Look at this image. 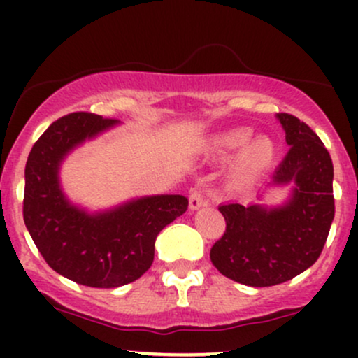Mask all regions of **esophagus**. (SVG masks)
Wrapping results in <instances>:
<instances>
[{"label":"esophagus","mask_w":358,"mask_h":358,"mask_svg":"<svg viewBox=\"0 0 358 358\" xmlns=\"http://www.w3.org/2000/svg\"><path fill=\"white\" fill-rule=\"evenodd\" d=\"M203 205H207L203 192L200 190V188H193L190 193V208L192 210H196V208L203 207Z\"/></svg>","instance_id":"esophagus-1"}]
</instances>
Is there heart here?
I'll use <instances>...</instances> for the list:
<instances>
[{
	"label": "heart",
	"instance_id": "heart-1",
	"mask_svg": "<svg viewBox=\"0 0 358 358\" xmlns=\"http://www.w3.org/2000/svg\"><path fill=\"white\" fill-rule=\"evenodd\" d=\"M252 138V131L249 127H236L225 131L212 139L210 151L217 159L231 158L237 150L240 153L234 158L229 180L234 187H248L261 178L276 159V146L268 138Z\"/></svg>",
	"mask_w": 358,
	"mask_h": 358
}]
</instances>
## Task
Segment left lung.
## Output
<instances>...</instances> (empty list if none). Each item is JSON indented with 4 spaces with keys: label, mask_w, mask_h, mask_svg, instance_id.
Masks as SVG:
<instances>
[{
    "label": "left lung",
    "mask_w": 358,
    "mask_h": 358,
    "mask_svg": "<svg viewBox=\"0 0 358 358\" xmlns=\"http://www.w3.org/2000/svg\"><path fill=\"white\" fill-rule=\"evenodd\" d=\"M289 151L273 175L274 185L296 188L285 207L220 205L225 232L210 249L212 264L245 286L264 287L289 281L322 254L335 215L334 163L306 122L278 114Z\"/></svg>",
    "instance_id": "left-lung-1"
}]
</instances>
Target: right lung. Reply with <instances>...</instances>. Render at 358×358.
Instances as JSON below:
<instances>
[{"mask_svg": "<svg viewBox=\"0 0 358 358\" xmlns=\"http://www.w3.org/2000/svg\"><path fill=\"white\" fill-rule=\"evenodd\" d=\"M116 122L92 113L57 119L36 139L24 168L23 219L36 249L55 273L90 287L141 278L153 264L156 236L188 208L182 195L146 196L97 215L67 202L57 176L60 162Z\"/></svg>", "mask_w": 358, "mask_h": 358, "instance_id": "right-lung-1", "label": "right lung"}]
</instances>
